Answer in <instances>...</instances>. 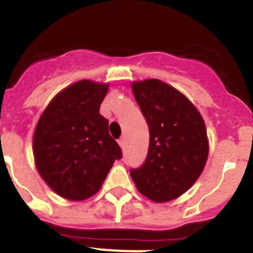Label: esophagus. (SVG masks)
<instances>
[{
	"label": "esophagus",
	"mask_w": 253,
	"mask_h": 253,
	"mask_svg": "<svg viewBox=\"0 0 253 253\" xmlns=\"http://www.w3.org/2000/svg\"><path fill=\"white\" fill-rule=\"evenodd\" d=\"M118 143H119V146L122 147V148H124V144H125V140L123 139V138H120L119 140H118Z\"/></svg>",
	"instance_id": "obj_1"
}]
</instances>
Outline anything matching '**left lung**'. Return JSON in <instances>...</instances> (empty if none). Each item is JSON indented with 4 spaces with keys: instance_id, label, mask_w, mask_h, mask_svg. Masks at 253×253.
Segmentation results:
<instances>
[{
    "instance_id": "left-lung-1",
    "label": "left lung",
    "mask_w": 253,
    "mask_h": 253,
    "mask_svg": "<svg viewBox=\"0 0 253 253\" xmlns=\"http://www.w3.org/2000/svg\"><path fill=\"white\" fill-rule=\"evenodd\" d=\"M131 91L148 124L149 147L143 166L131 169L130 176L152 202L175 200L195 184L207 165L205 122L184 93L157 78L133 81Z\"/></svg>"
}]
</instances>
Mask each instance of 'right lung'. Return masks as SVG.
Masks as SVG:
<instances>
[{"label": "right lung", "instance_id": "add662e5", "mask_svg": "<svg viewBox=\"0 0 253 253\" xmlns=\"http://www.w3.org/2000/svg\"><path fill=\"white\" fill-rule=\"evenodd\" d=\"M109 84L81 80L50 100L33 137L35 167L57 195L82 202L104 184L122 149L109 134L100 105Z\"/></svg>", "mask_w": 253, "mask_h": 253}]
</instances>
